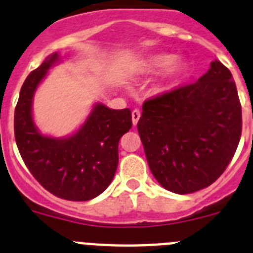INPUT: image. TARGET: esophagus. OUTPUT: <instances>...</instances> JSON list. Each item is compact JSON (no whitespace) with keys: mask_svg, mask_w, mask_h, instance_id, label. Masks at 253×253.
<instances>
[{"mask_svg":"<svg viewBox=\"0 0 253 253\" xmlns=\"http://www.w3.org/2000/svg\"><path fill=\"white\" fill-rule=\"evenodd\" d=\"M140 117H141V112L138 110H133L132 111V124L135 125H137V122H138V120H140Z\"/></svg>","mask_w":253,"mask_h":253,"instance_id":"obj_1","label":"esophagus"}]
</instances>
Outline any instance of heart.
Here are the masks:
<instances>
[{"instance_id":"obj_1","label":"heart","mask_w":253,"mask_h":253,"mask_svg":"<svg viewBox=\"0 0 253 253\" xmlns=\"http://www.w3.org/2000/svg\"><path fill=\"white\" fill-rule=\"evenodd\" d=\"M140 70L145 74H155L161 70H165L164 84L171 85L180 81L186 72V65L183 60H175L172 54H156L151 55L142 61Z\"/></svg>"}]
</instances>
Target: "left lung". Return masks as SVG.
<instances>
[{
  "instance_id": "8db88e82",
  "label": "left lung",
  "mask_w": 253,
  "mask_h": 253,
  "mask_svg": "<svg viewBox=\"0 0 253 253\" xmlns=\"http://www.w3.org/2000/svg\"><path fill=\"white\" fill-rule=\"evenodd\" d=\"M147 164L161 186L189 194L214 183L237 150L242 110L220 61L195 83L146 101L137 124Z\"/></svg>"
}]
</instances>
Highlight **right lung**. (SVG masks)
I'll return each mask as SVG.
<instances>
[{"label": "right lung", "instance_id": "right-lung-1", "mask_svg": "<svg viewBox=\"0 0 253 253\" xmlns=\"http://www.w3.org/2000/svg\"><path fill=\"white\" fill-rule=\"evenodd\" d=\"M59 61V54L53 53L22 84L15 108V138L25 165L47 192L61 199L85 202L98 197L112 181L118 141L132 127L131 111L95 103L73 135H42L34 122V95Z\"/></svg>", "mask_w": 253, "mask_h": 253}]
</instances>
